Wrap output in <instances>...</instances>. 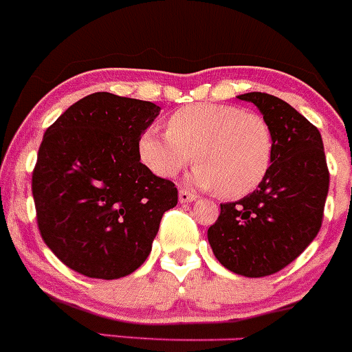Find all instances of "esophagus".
Listing matches in <instances>:
<instances>
[{
    "instance_id": "obj_1",
    "label": "esophagus",
    "mask_w": 352,
    "mask_h": 352,
    "mask_svg": "<svg viewBox=\"0 0 352 352\" xmlns=\"http://www.w3.org/2000/svg\"><path fill=\"white\" fill-rule=\"evenodd\" d=\"M179 199H180V203H192V201L196 199V194L190 192V190H187V189H180Z\"/></svg>"
}]
</instances>
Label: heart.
I'll list each match as a JSON object with an SVG mask.
<instances>
[{"label":"heart","instance_id":"heart-1","mask_svg":"<svg viewBox=\"0 0 352 352\" xmlns=\"http://www.w3.org/2000/svg\"><path fill=\"white\" fill-rule=\"evenodd\" d=\"M142 165L162 179H172L196 162L194 182L241 199L267 179L275 155L272 125L261 113L234 104L196 103L173 111L166 134L146 129L138 141Z\"/></svg>","mask_w":352,"mask_h":352}]
</instances>
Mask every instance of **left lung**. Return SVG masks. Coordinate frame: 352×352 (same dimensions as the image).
Instances as JSON below:
<instances>
[{
	"label": "left lung",
	"instance_id": "8db88e82",
	"mask_svg": "<svg viewBox=\"0 0 352 352\" xmlns=\"http://www.w3.org/2000/svg\"><path fill=\"white\" fill-rule=\"evenodd\" d=\"M272 125L275 155L261 186L235 203L220 204L208 228L218 261L244 277H267L294 261L323 221L330 173L320 131L280 98L241 94Z\"/></svg>",
	"mask_w": 352,
	"mask_h": 352
}]
</instances>
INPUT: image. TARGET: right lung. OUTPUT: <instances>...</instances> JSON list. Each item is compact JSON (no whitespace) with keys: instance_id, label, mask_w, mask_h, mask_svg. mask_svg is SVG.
Masks as SVG:
<instances>
[{"instance_id":"add662e5","label":"right lung","mask_w":352,"mask_h":352,"mask_svg":"<svg viewBox=\"0 0 352 352\" xmlns=\"http://www.w3.org/2000/svg\"><path fill=\"white\" fill-rule=\"evenodd\" d=\"M155 103L94 93L44 132L32 170L41 237L61 263L91 278L125 277L151 252L172 180L141 163L138 141L158 117Z\"/></svg>"}]
</instances>
